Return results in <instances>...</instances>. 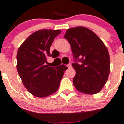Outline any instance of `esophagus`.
I'll list each match as a JSON object with an SVG mask.
<instances>
[{"label":"esophagus","mask_w":124,"mask_h":124,"mask_svg":"<svg viewBox=\"0 0 124 124\" xmlns=\"http://www.w3.org/2000/svg\"><path fill=\"white\" fill-rule=\"evenodd\" d=\"M67 67L68 68H71V63H69V64L67 65Z\"/></svg>","instance_id":"34e87169"}]
</instances>
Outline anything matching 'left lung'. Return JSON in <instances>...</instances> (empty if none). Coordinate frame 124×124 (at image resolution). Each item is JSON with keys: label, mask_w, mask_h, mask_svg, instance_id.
Masks as SVG:
<instances>
[{"label": "left lung", "mask_w": 124, "mask_h": 124, "mask_svg": "<svg viewBox=\"0 0 124 124\" xmlns=\"http://www.w3.org/2000/svg\"><path fill=\"white\" fill-rule=\"evenodd\" d=\"M64 37L71 45L75 60V88L86 94L99 92L110 71L109 54L105 44L93 31L80 26L67 30Z\"/></svg>", "instance_id": "1"}]
</instances>
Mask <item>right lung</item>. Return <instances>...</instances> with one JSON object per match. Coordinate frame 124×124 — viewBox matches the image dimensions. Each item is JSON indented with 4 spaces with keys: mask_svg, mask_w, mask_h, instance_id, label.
<instances>
[{
    "mask_svg": "<svg viewBox=\"0 0 124 124\" xmlns=\"http://www.w3.org/2000/svg\"><path fill=\"white\" fill-rule=\"evenodd\" d=\"M60 30L42 29L34 32L23 43L17 53V70L27 91L37 97L55 93L59 87L65 65L52 67L46 65L52 56L49 49Z\"/></svg>",
    "mask_w": 124,
    "mask_h": 124,
    "instance_id": "right-lung-1",
    "label": "right lung"
}]
</instances>
